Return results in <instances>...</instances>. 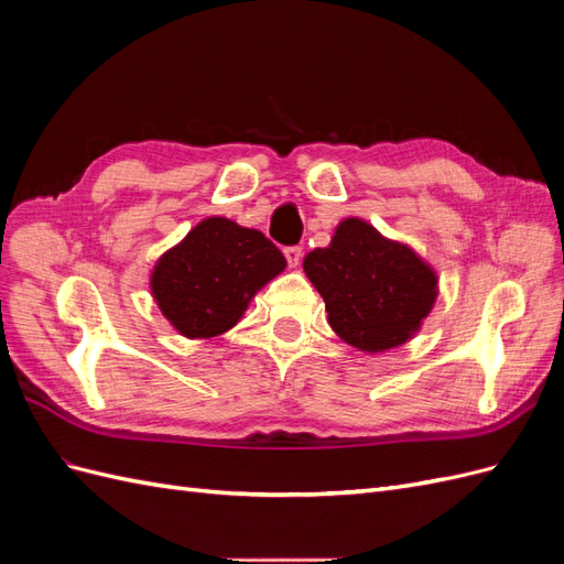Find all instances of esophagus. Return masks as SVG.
<instances>
[{"instance_id": "34e87169", "label": "esophagus", "mask_w": 564, "mask_h": 564, "mask_svg": "<svg viewBox=\"0 0 564 564\" xmlns=\"http://www.w3.org/2000/svg\"><path fill=\"white\" fill-rule=\"evenodd\" d=\"M301 253H303V251H301V247H296V245H294V247H286V249H284L286 263L292 265V268H296V265L301 263Z\"/></svg>"}]
</instances>
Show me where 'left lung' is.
<instances>
[{"mask_svg": "<svg viewBox=\"0 0 564 564\" xmlns=\"http://www.w3.org/2000/svg\"><path fill=\"white\" fill-rule=\"evenodd\" d=\"M303 270L327 305L332 329L365 352L402 346L437 296L431 265L360 218L340 220L332 245L305 256Z\"/></svg>", "mask_w": 564, "mask_h": 564, "instance_id": "obj_1", "label": "left lung"}]
</instances>
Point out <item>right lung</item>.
Returning <instances> with one entry per match:
<instances>
[{
  "mask_svg": "<svg viewBox=\"0 0 564 564\" xmlns=\"http://www.w3.org/2000/svg\"><path fill=\"white\" fill-rule=\"evenodd\" d=\"M282 251L259 230L204 218L152 270V296L187 338H212L240 322L259 289L284 270Z\"/></svg>",
  "mask_w": 564,
  "mask_h": 564,
  "instance_id": "add662e5",
  "label": "right lung"
}]
</instances>
